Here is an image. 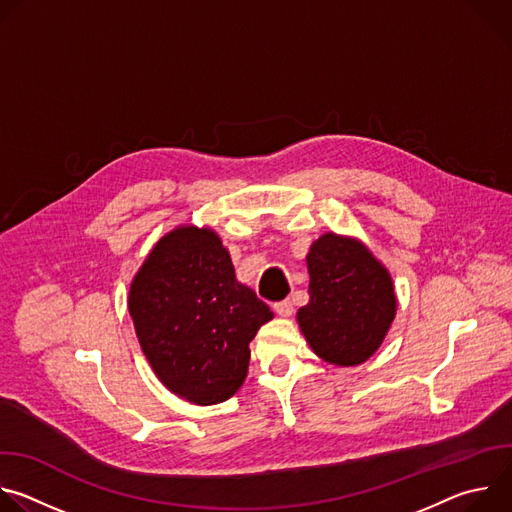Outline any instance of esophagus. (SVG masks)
Instances as JSON below:
<instances>
[{
	"instance_id": "esophagus-1",
	"label": "esophagus",
	"mask_w": 512,
	"mask_h": 512,
	"mask_svg": "<svg viewBox=\"0 0 512 512\" xmlns=\"http://www.w3.org/2000/svg\"><path fill=\"white\" fill-rule=\"evenodd\" d=\"M273 310L283 316V318H289L291 314H294V304H291L289 300H283V302H275L273 304Z\"/></svg>"
}]
</instances>
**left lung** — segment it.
Segmentation results:
<instances>
[{"label":"left lung","mask_w":512,"mask_h":512,"mask_svg":"<svg viewBox=\"0 0 512 512\" xmlns=\"http://www.w3.org/2000/svg\"><path fill=\"white\" fill-rule=\"evenodd\" d=\"M306 261L310 302L298 324L312 350L338 367L369 360L397 312L389 271L360 241L334 233L314 241Z\"/></svg>","instance_id":"8db88e82"}]
</instances>
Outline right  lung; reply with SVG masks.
Segmentation results:
<instances>
[{
    "label": "right lung",
    "mask_w": 512,
    "mask_h": 512,
    "mask_svg": "<svg viewBox=\"0 0 512 512\" xmlns=\"http://www.w3.org/2000/svg\"><path fill=\"white\" fill-rule=\"evenodd\" d=\"M129 314L156 377L194 405L233 397L249 369V342L273 318L235 277L212 229L178 227L143 261L129 289Z\"/></svg>",
    "instance_id": "obj_1"
}]
</instances>
